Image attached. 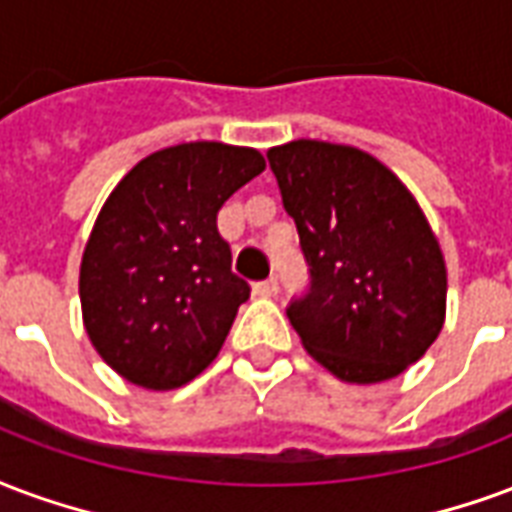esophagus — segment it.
I'll list each match as a JSON object with an SVG mask.
<instances>
[{
  "label": "esophagus",
  "mask_w": 512,
  "mask_h": 512,
  "mask_svg": "<svg viewBox=\"0 0 512 512\" xmlns=\"http://www.w3.org/2000/svg\"><path fill=\"white\" fill-rule=\"evenodd\" d=\"M253 294H259V297H275V294H278V278L259 281L256 286H253Z\"/></svg>",
  "instance_id": "1"
}]
</instances>
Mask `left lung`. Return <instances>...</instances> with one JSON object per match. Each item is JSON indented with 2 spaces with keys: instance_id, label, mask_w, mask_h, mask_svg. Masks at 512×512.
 I'll return each instance as SVG.
<instances>
[{
  "instance_id": "1",
  "label": "left lung",
  "mask_w": 512,
  "mask_h": 512,
  "mask_svg": "<svg viewBox=\"0 0 512 512\" xmlns=\"http://www.w3.org/2000/svg\"><path fill=\"white\" fill-rule=\"evenodd\" d=\"M300 234L308 289L286 316L343 382L404 374L445 324L447 272L434 231L393 171L354 147L289 141L267 152Z\"/></svg>"
}]
</instances>
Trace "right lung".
<instances>
[{"label":"right lung","mask_w":512,"mask_h":512,"mask_svg":"<svg viewBox=\"0 0 512 512\" xmlns=\"http://www.w3.org/2000/svg\"><path fill=\"white\" fill-rule=\"evenodd\" d=\"M261 171L256 149L190 141L141 160L108 196L78 294L89 341L128 382L174 390L218 357L251 297L218 212Z\"/></svg>","instance_id":"1"}]
</instances>
